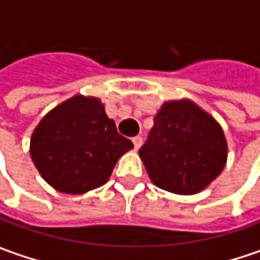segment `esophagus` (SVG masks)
Wrapping results in <instances>:
<instances>
[{
  "mask_svg": "<svg viewBox=\"0 0 260 260\" xmlns=\"http://www.w3.org/2000/svg\"><path fill=\"white\" fill-rule=\"evenodd\" d=\"M133 145H135V149H136V151H138V149H139L140 146H142V142H143V139H142V138H140V136H135V138H133Z\"/></svg>",
  "mask_w": 260,
  "mask_h": 260,
  "instance_id": "esophagus-1",
  "label": "esophagus"
}]
</instances>
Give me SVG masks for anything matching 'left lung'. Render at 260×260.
Segmentation results:
<instances>
[{"label":"left lung","instance_id":"left-lung-1","mask_svg":"<svg viewBox=\"0 0 260 260\" xmlns=\"http://www.w3.org/2000/svg\"><path fill=\"white\" fill-rule=\"evenodd\" d=\"M226 152L220 125L189 101L164 103L139 149L151 180L182 195L209 186L223 170Z\"/></svg>","mask_w":260,"mask_h":260}]
</instances>
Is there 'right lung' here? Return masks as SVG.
<instances>
[{
    "mask_svg": "<svg viewBox=\"0 0 260 260\" xmlns=\"http://www.w3.org/2000/svg\"><path fill=\"white\" fill-rule=\"evenodd\" d=\"M132 148L99 99L74 96L37 125L30 157L54 189L83 194L106 183L118 158Z\"/></svg>",
    "mask_w": 260,
    "mask_h": 260,
    "instance_id": "add662e5",
    "label": "right lung"
}]
</instances>
